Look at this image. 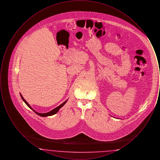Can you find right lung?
I'll use <instances>...</instances> for the list:
<instances>
[{
  "label": "right lung",
  "instance_id": "obj_1",
  "mask_svg": "<svg viewBox=\"0 0 160 160\" xmlns=\"http://www.w3.org/2000/svg\"><path fill=\"white\" fill-rule=\"evenodd\" d=\"M20 96H21V97H22V98L23 100V101L26 103V104L30 108H31V110H32L36 114H38L39 116H41V117H46V116H52V115H54V114H56V113H57L58 112H59V109L61 108V107H62L65 104V103L67 102V101H68V99H67L66 101H65L62 104H61L60 106H59L58 107H56L55 108H54L52 110H51L50 112H47V113H38L37 112H36L35 110H34L32 107H31V106L28 104V102L25 100V99H24V98L23 97V96L22 95V94L20 93Z\"/></svg>",
  "mask_w": 160,
  "mask_h": 160
}]
</instances>
